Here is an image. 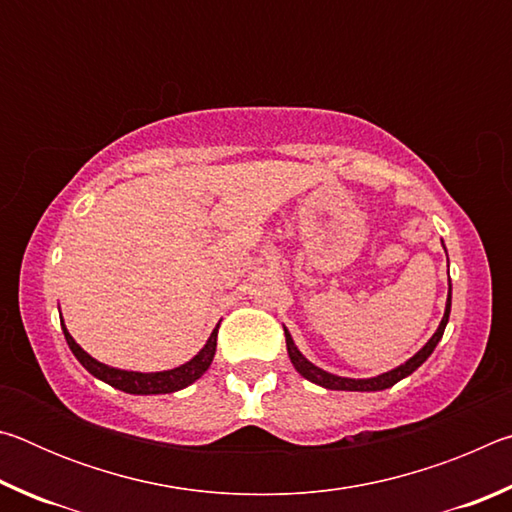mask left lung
<instances>
[{
    "instance_id": "1",
    "label": "left lung",
    "mask_w": 512,
    "mask_h": 512,
    "mask_svg": "<svg viewBox=\"0 0 512 512\" xmlns=\"http://www.w3.org/2000/svg\"><path fill=\"white\" fill-rule=\"evenodd\" d=\"M447 253V250H445ZM449 311H452V282H449V291H447V305H445V314L443 320H440V325L436 332H433L431 339L422 345V348L413 354L409 361L400 363V366L388 370V372H381L377 377H368V379H352V377H339V375H332V372H327L323 368H318L311 363L305 354H302L296 343H293L289 329L284 327V336H287V352H289V359L293 363V368H296L302 377L309 379L311 384H318L323 388H329V391H361V393H372V391H384V388H391L395 386L397 381H402L404 377H409L411 372L418 370L424 361L431 357V352L436 350L438 341L443 339L445 334V327L449 323Z\"/></svg>"
}]
</instances>
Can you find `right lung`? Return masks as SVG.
<instances>
[{"label":"right lung","mask_w":512,"mask_h":512,"mask_svg":"<svg viewBox=\"0 0 512 512\" xmlns=\"http://www.w3.org/2000/svg\"><path fill=\"white\" fill-rule=\"evenodd\" d=\"M60 327H63L65 341L69 345V350L74 352V357L81 361V366L101 381H106L117 391L131 393V395H164V393H176L183 391L189 384H194L198 377L205 375V370L210 368V363L214 359L216 352V334H219V325L212 329L210 339L203 345L198 354H194L192 359L183 366L171 368V370H160V372H137V370H121V368H112L106 366V363L97 361L90 357L79 343L72 339V334L67 332V327L63 320H60Z\"/></svg>","instance_id":"obj_1"}]
</instances>
